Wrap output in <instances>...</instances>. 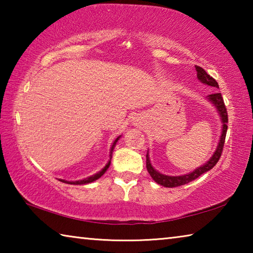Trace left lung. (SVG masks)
<instances>
[{
	"instance_id": "8db88e82",
	"label": "left lung",
	"mask_w": 253,
	"mask_h": 253,
	"mask_svg": "<svg viewBox=\"0 0 253 253\" xmlns=\"http://www.w3.org/2000/svg\"><path fill=\"white\" fill-rule=\"evenodd\" d=\"M195 69H196V72H198V79L201 81V83L204 84L211 85V87L219 88V84H217L215 79H213L211 76L208 75L207 71H205L204 69H202V68L199 66H195ZM207 99L216 108V111L219 113V116H220L221 123H222L221 136H220L219 143H217L215 152L213 153L212 157L210 158V160L205 163V164L200 166V168H198V169H195L193 172L184 174V175H178V176H170V175L162 174L153 168L151 160H149V154L147 151L146 169L148 170L149 175L152 176V178L157 184H160V185L165 186V187H176V186L184 185V184H187L192 181H194L195 178H198L202 174L207 173L208 170L212 169L214 166L216 165V163L219 162L222 151H223L226 130H228V113H226V108H225V105H224V101H223V98H222L221 92H214V93H212V95H209L207 97Z\"/></svg>"
}]
</instances>
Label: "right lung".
I'll list each match as a JSON object with an SVG mask.
<instances>
[{
    "label": "right lung",
    "mask_w": 253,
    "mask_h": 253,
    "mask_svg": "<svg viewBox=\"0 0 253 253\" xmlns=\"http://www.w3.org/2000/svg\"><path fill=\"white\" fill-rule=\"evenodd\" d=\"M121 137H122V135L118 136L117 138L114 140V143H113V145H111V148H110L109 160H108V162H107V164L104 166V169H101L99 170V172H97L96 174L91 175V176L85 177V178H84V179H79V181H66V179H60V181L63 182V183H67V184H74V185H84V184H88V183H91V182L97 181V179L99 178V177H101L102 175H104V174L106 173V170L109 169L111 157H113V156H111V155H113V151H114V148H115V146H116V144H117V142L119 140V138H121Z\"/></svg>",
    "instance_id": "add662e5"
}]
</instances>
